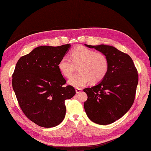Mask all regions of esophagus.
Masks as SVG:
<instances>
[{"label":"esophagus","mask_w":151,"mask_h":151,"mask_svg":"<svg viewBox=\"0 0 151 151\" xmlns=\"http://www.w3.org/2000/svg\"><path fill=\"white\" fill-rule=\"evenodd\" d=\"M82 91V89L81 88H76V92L77 93H80Z\"/></svg>","instance_id":"obj_1"}]
</instances>
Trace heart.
Returning <instances> with one entry per match:
<instances>
[{"label":"heart","mask_w":151,"mask_h":151,"mask_svg":"<svg viewBox=\"0 0 151 151\" xmlns=\"http://www.w3.org/2000/svg\"><path fill=\"white\" fill-rule=\"evenodd\" d=\"M70 59L62 57L58 62L60 72L67 78L70 77L78 67L79 72L68 80V84L79 88L89 81L97 84L104 79L108 71V60L102 52H96L83 46H78L71 50Z\"/></svg>","instance_id":"heart-1"}]
</instances>
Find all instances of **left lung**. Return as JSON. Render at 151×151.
<instances>
[{"label": "left lung", "instance_id": "1", "mask_svg": "<svg viewBox=\"0 0 151 151\" xmlns=\"http://www.w3.org/2000/svg\"><path fill=\"white\" fill-rule=\"evenodd\" d=\"M85 45L104 53L108 60V71L101 81L83 91L88 95L84 107L92 122L108 125L119 119L132 107L138 83L133 60L116 47L105 45Z\"/></svg>", "mask_w": 151, "mask_h": 151}]
</instances>
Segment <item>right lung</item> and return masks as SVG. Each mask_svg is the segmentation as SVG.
Instances as JSON below:
<instances>
[{
	"label": "right lung",
	"instance_id": "add662e5",
	"mask_svg": "<svg viewBox=\"0 0 151 151\" xmlns=\"http://www.w3.org/2000/svg\"><path fill=\"white\" fill-rule=\"evenodd\" d=\"M70 44L40 46L22 56L12 75V86L19 105L26 116L37 125L50 128L65 117V101L76 93L58 64L68 51Z\"/></svg>",
	"mask_w": 151,
	"mask_h": 151
}]
</instances>
